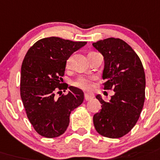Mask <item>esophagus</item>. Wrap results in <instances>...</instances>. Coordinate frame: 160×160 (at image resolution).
I'll return each instance as SVG.
<instances>
[{
    "mask_svg": "<svg viewBox=\"0 0 160 160\" xmlns=\"http://www.w3.org/2000/svg\"><path fill=\"white\" fill-rule=\"evenodd\" d=\"M94 98V95L92 94V93H88V92H86V93H84V99L85 101H88L91 100Z\"/></svg>",
    "mask_w": 160,
    "mask_h": 160,
    "instance_id": "34e87169",
    "label": "esophagus"
}]
</instances>
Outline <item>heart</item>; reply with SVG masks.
Here are the masks:
<instances>
[{
    "label": "heart",
    "instance_id": "obj_1",
    "mask_svg": "<svg viewBox=\"0 0 160 160\" xmlns=\"http://www.w3.org/2000/svg\"><path fill=\"white\" fill-rule=\"evenodd\" d=\"M93 81H94V78L92 76L80 77L76 80L75 84L77 87L84 89V90H90L93 87Z\"/></svg>",
    "mask_w": 160,
    "mask_h": 160
}]
</instances>
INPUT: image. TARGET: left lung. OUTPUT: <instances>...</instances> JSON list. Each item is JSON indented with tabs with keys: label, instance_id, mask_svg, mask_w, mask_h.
<instances>
[{
	"label": "left lung",
	"instance_id": "1",
	"mask_svg": "<svg viewBox=\"0 0 160 160\" xmlns=\"http://www.w3.org/2000/svg\"><path fill=\"white\" fill-rule=\"evenodd\" d=\"M92 46L104 58V89L113 88L115 92L109 102L100 94L96 96L102 109L93 115L95 129L107 138H121L133 128L143 108L144 68L138 54L121 39H104Z\"/></svg>",
	"mask_w": 160,
	"mask_h": 160
}]
</instances>
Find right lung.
I'll list each match as a JSON object with an SVG mask.
<instances>
[{
	"label": "right lung",
	"instance_id": "right-lung-1",
	"mask_svg": "<svg viewBox=\"0 0 160 160\" xmlns=\"http://www.w3.org/2000/svg\"><path fill=\"white\" fill-rule=\"evenodd\" d=\"M59 37H47L28 49L21 68L20 94L29 121L40 135L48 138L63 134L70 114L81 105L84 92L74 86L62 85L67 61L86 45ZM69 88L67 95L54 97L59 89Z\"/></svg>",
	"mask_w": 160,
	"mask_h": 160
}]
</instances>
